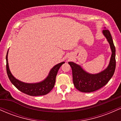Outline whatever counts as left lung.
I'll return each mask as SVG.
<instances>
[{
    "label": "left lung",
    "instance_id": "left-lung-1",
    "mask_svg": "<svg viewBox=\"0 0 121 121\" xmlns=\"http://www.w3.org/2000/svg\"><path fill=\"white\" fill-rule=\"evenodd\" d=\"M102 33L109 43L112 53L109 64L105 70L97 74H90L79 65L73 62H68L72 69L74 86L82 92L90 93L99 89L109 81L114 73L116 65V48L109 30L105 28Z\"/></svg>",
    "mask_w": 121,
    "mask_h": 121
}]
</instances>
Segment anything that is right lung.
<instances>
[{
    "label": "right lung",
    "instance_id": "right-lung-1",
    "mask_svg": "<svg viewBox=\"0 0 121 121\" xmlns=\"http://www.w3.org/2000/svg\"><path fill=\"white\" fill-rule=\"evenodd\" d=\"M8 52L6 55V69L8 77L10 81L18 90L31 96L43 95L48 94L53 88L56 81V77L58 70L60 66L64 64V62H60L54 66L50 70L49 74L43 81L37 83L29 84L22 82L15 78L11 74L9 69L8 62Z\"/></svg>",
    "mask_w": 121,
    "mask_h": 121
}]
</instances>
